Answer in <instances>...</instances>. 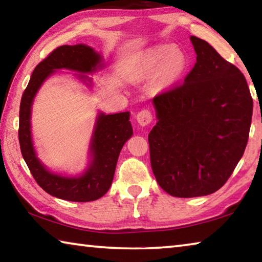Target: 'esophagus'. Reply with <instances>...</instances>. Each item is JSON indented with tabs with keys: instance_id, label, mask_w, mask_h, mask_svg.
Here are the masks:
<instances>
[{
	"instance_id": "34e87169",
	"label": "esophagus",
	"mask_w": 262,
	"mask_h": 262,
	"mask_svg": "<svg viewBox=\"0 0 262 262\" xmlns=\"http://www.w3.org/2000/svg\"><path fill=\"white\" fill-rule=\"evenodd\" d=\"M136 120H137V122H139V125L142 127L148 126L149 123L152 121V114L148 110H142L139 113H137Z\"/></svg>"
}]
</instances>
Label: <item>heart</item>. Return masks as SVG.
Segmentation results:
<instances>
[{
  "label": "heart",
  "mask_w": 262,
  "mask_h": 262,
  "mask_svg": "<svg viewBox=\"0 0 262 262\" xmlns=\"http://www.w3.org/2000/svg\"><path fill=\"white\" fill-rule=\"evenodd\" d=\"M188 60L178 47L154 46L142 53L132 70L133 77L145 79L155 75V82L161 89L176 85L186 73Z\"/></svg>",
  "instance_id": "obj_1"
}]
</instances>
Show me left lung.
Instances as JSON below:
<instances>
[{
  "label": "left lung",
  "mask_w": 262,
  "mask_h": 262,
  "mask_svg": "<svg viewBox=\"0 0 262 262\" xmlns=\"http://www.w3.org/2000/svg\"><path fill=\"white\" fill-rule=\"evenodd\" d=\"M196 63L183 85L152 99L157 123L149 133L158 185L172 196L215 193L245 151L253 100L244 75L215 48L190 35Z\"/></svg>",
  "instance_id": "8db88e82"
}]
</instances>
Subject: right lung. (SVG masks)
Returning <instances> with one entry per match:
<instances>
[{
	"instance_id": "right-lung-1",
	"label": "right lung",
	"mask_w": 262,
	"mask_h": 262,
	"mask_svg": "<svg viewBox=\"0 0 262 262\" xmlns=\"http://www.w3.org/2000/svg\"><path fill=\"white\" fill-rule=\"evenodd\" d=\"M104 68L100 53L85 43L57 47L34 68L21 97L18 130L20 151L35 181L52 196L74 202H89L98 200L107 193L119 155L133 135L130 113L106 114L99 111L89 143L86 167L74 176L57 173L40 161L34 148L31 119L35 96L47 78L63 69L75 72L74 77L91 91L94 79L88 74H95Z\"/></svg>"
}]
</instances>
